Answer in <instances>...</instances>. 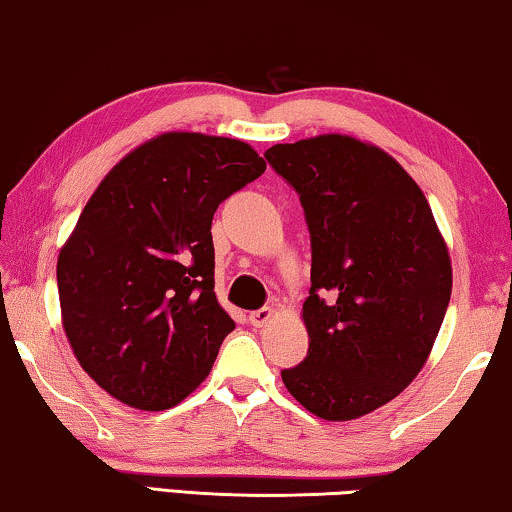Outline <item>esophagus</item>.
<instances>
[{"label": "esophagus", "instance_id": "34e87169", "mask_svg": "<svg viewBox=\"0 0 512 512\" xmlns=\"http://www.w3.org/2000/svg\"><path fill=\"white\" fill-rule=\"evenodd\" d=\"M270 319H272V310H270V307H261V310H254V312L249 314L251 326H256V328L265 326V324H268Z\"/></svg>", "mask_w": 512, "mask_h": 512}]
</instances>
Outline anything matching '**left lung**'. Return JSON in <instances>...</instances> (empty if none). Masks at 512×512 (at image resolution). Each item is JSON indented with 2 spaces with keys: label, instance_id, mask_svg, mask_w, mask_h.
Listing matches in <instances>:
<instances>
[{
  "label": "left lung",
  "instance_id": "obj_1",
  "mask_svg": "<svg viewBox=\"0 0 512 512\" xmlns=\"http://www.w3.org/2000/svg\"><path fill=\"white\" fill-rule=\"evenodd\" d=\"M310 230V347L282 370L321 419L345 422L396 398L422 370L452 293V265L424 193L394 158L342 135L265 151Z\"/></svg>",
  "mask_w": 512,
  "mask_h": 512
}]
</instances>
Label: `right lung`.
<instances>
[{"instance_id":"right-lung-1","label":"right lung","mask_w":512,"mask_h":512,"mask_svg":"<svg viewBox=\"0 0 512 512\" xmlns=\"http://www.w3.org/2000/svg\"><path fill=\"white\" fill-rule=\"evenodd\" d=\"M265 172L240 139L167 132L128 153L58 258L62 326L118 401L167 410L212 370L235 321L214 293L212 219Z\"/></svg>"}]
</instances>
